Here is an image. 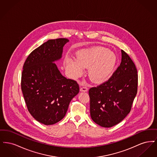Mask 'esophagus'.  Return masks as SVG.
Listing matches in <instances>:
<instances>
[{"mask_svg": "<svg viewBox=\"0 0 157 157\" xmlns=\"http://www.w3.org/2000/svg\"><path fill=\"white\" fill-rule=\"evenodd\" d=\"M88 90V88L86 86H83L80 88V90L81 92H87Z\"/></svg>", "mask_w": 157, "mask_h": 157, "instance_id": "esophagus-1", "label": "esophagus"}]
</instances>
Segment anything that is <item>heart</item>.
<instances>
[{"mask_svg":"<svg viewBox=\"0 0 157 157\" xmlns=\"http://www.w3.org/2000/svg\"><path fill=\"white\" fill-rule=\"evenodd\" d=\"M76 56L77 59L65 58L63 63L66 69L72 77L78 78L83 74L85 67H89L90 79L95 83L108 81L113 74L118 61L115 53L101 46L80 49Z\"/></svg>","mask_w":157,"mask_h":157,"instance_id":"obj_1","label":"heart"}]
</instances>
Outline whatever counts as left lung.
<instances>
[{"label": "left lung", "mask_w": 157, "mask_h": 157, "mask_svg": "<svg viewBox=\"0 0 157 157\" xmlns=\"http://www.w3.org/2000/svg\"><path fill=\"white\" fill-rule=\"evenodd\" d=\"M121 53V64L111 77L89 90L91 118L105 128L113 127L127 117L137 93V69L127 53Z\"/></svg>", "instance_id": "1"}]
</instances>
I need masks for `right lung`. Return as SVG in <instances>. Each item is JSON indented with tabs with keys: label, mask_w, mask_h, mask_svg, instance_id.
<instances>
[{
	"label": "right lung",
	"mask_w": 157,
	"mask_h": 157,
	"mask_svg": "<svg viewBox=\"0 0 157 157\" xmlns=\"http://www.w3.org/2000/svg\"><path fill=\"white\" fill-rule=\"evenodd\" d=\"M66 38L51 39L30 53L23 67L21 89L28 109L38 122L49 125L62 120L79 91L74 80L60 74L55 61L62 58Z\"/></svg>",
	"instance_id": "obj_1"
}]
</instances>
